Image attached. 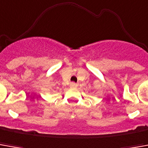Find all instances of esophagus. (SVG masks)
Instances as JSON below:
<instances>
[{"mask_svg":"<svg viewBox=\"0 0 148 148\" xmlns=\"http://www.w3.org/2000/svg\"><path fill=\"white\" fill-rule=\"evenodd\" d=\"M70 86H71V87H77V85L75 83V82H71V84H70Z\"/></svg>","mask_w":148,"mask_h":148,"instance_id":"1","label":"esophagus"}]
</instances>
